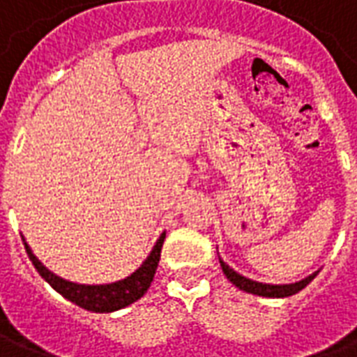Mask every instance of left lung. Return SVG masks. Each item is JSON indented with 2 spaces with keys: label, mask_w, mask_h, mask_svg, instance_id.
<instances>
[{
  "label": "left lung",
  "mask_w": 357,
  "mask_h": 357,
  "mask_svg": "<svg viewBox=\"0 0 357 357\" xmlns=\"http://www.w3.org/2000/svg\"><path fill=\"white\" fill-rule=\"evenodd\" d=\"M220 266L224 269L225 277L231 281L237 289L245 292H250V294H258V296H266V298H284V296H292L300 292L306 284H310V281L317 275V271H314L312 275L304 277L302 281H296V283H289V284H269V283H258V281H252L248 277L241 275L237 273L235 269L229 268L227 264L220 258Z\"/></svg>",
  "instance_id": "left-lung-1"
}]
</instances>
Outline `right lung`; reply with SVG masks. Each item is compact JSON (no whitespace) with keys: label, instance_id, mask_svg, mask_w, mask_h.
I'll list each match as a JSON object with an SVG mask.
<instances>
[{"label":"right lung","instance_id":"right-lung-1","mask_svg":"<svg viewBox=\"0 0 357 357\" xmlns=\"http://www.w3.org/2000/svg\"><path fill=\"white\" fill-rule=\"evenodd\" d=\"M166 233H162L156 245L151 250V255L145 258V262L141 264L139 268L133 271L132 275H128L126 279L114 281V283L107 284H82L66 281L63 277L55 275L53 271L45 268L32 252V248L28 247V243L22 237L24 248H26L30 260L34 264V268L38 269V273L47 281V283L55 289V291L65 296L66 300H70L76 306L84 307L88 312H95V314H109V312H116L122 307L130 306L135 300H139L147 289L153 283V277L158 268V260H160V250H162V243Z\"/></svg>","mask_w":357,"mask_h":357}]
</instances>
